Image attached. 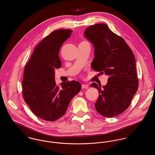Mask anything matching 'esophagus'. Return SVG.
Segmentation results:
<instances>
[{
  "label": "esophagus",
  "instance_id": "esophagus-1",
  "mask_svg": "<svg viewBox=\"0 0 155 155\" xmlns=\"http://www.w3.org/2000/svg\"><path fill=\"white\" fill-rule=\"evenodd\" d=\"M81 87H82V88H85V89H87V88H88V86L87 85V84H82L81 85Z\"/></svg>",
  "mask_w": 155,
  "mask_h": 155
}]
</instances>
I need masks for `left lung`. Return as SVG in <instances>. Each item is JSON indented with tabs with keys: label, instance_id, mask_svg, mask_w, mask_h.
<instances>
[{
	"label": "left lung",
	"instance_id": "1",
	"mask_svg": "<svg viewBox=\"0 0 155 155\" xmlns=\"http://www.w3.org/2000/svg\"><path fill=\"white\" fill-rule=\"evenodd\" d=\"M84 35L93 45L94 55L91 68L109 75L101 87L93 83L99 95L94 104L101 115L111 118L124 112L130 105L138 87L136 60L126 41L113 33L105 24L87 27Z\"/></svg>",
	"mask_w": 155,
	"mask_h": 155
}]
</instances>
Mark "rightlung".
Instances as JSON below:
<instances>
[{
    "mask_svg": "<svg viewBox=\"0 0 155 155\" xmlns=\"http://www.w3.org/2000/svg\"><path fill=\"white\" fill-rule=\"evenodd\" d=\"M72 30L59 29L45 37L35 48L25 66L22 96L35 116L54 121L66 112L71 99L80 91L81 84L72 80L58 86L54 69L62 66L60 49Z\"/></svg>",
    "mask_w": 155,
    "mask_h": 155,
    "instance_id": "1",
    "label": "right lung"
}]
</instances>
